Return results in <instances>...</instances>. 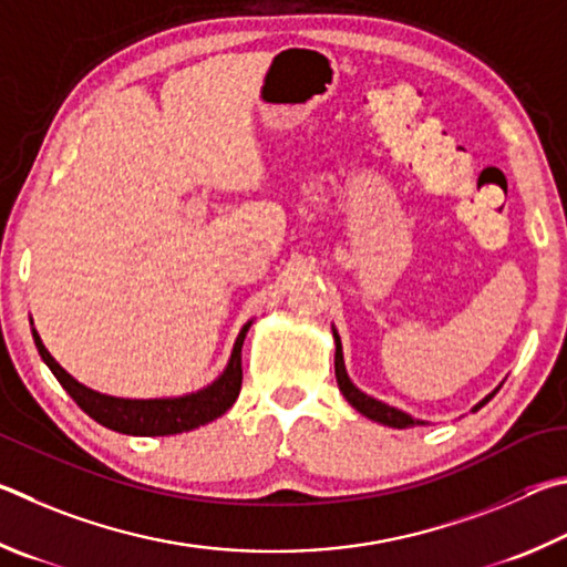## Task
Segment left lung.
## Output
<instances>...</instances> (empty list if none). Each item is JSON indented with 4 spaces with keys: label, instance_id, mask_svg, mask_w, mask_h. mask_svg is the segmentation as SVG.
I'll list each match as a JSON object with an SVG mask.
<instances>
[{
    "label": "left lung",
    "instance_id": "obj_1",
    "mask_svg": "<svg viewBox=\"0 0 567 567\" xmlns=\"http://www.w3.org/2000/svg\"><path fill=\"white\" fill-rule=\"evenodd\" d=\"M333 336H336V381H339V389H341V393L346 395V401H349L355 411L363 413L365 419H371V421H375V423H383V425H391V429H405V425H415V423H419V421H413L409 413H403V411H399V409H391V405L375 401V399H371V395H365L363 391L355 389V385H353L351 379H349V373H346L339 333H333ZM493 395H495V393H491L488 399L475 405V411L483 409V405L488 403V401L493 399Z\"/></svg>",
    "mask_w": 567,
    "mask_h": 567
}]
</instances>
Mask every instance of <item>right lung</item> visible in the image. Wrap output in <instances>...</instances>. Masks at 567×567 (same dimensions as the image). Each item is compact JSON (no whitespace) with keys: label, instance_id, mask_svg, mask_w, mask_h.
Instances as JSON below:
<instances>
[{"label":"right lung","instance_id":"add662e5","mask_svg":"<svg viewBox=\"0 0 567 567\" xmlns=\"http://www.w3.org/2000/svg\"><path fill=\"white\" fill-rule=\"evenodd\" d=\"M246 323L238 339L234 343L231 361H228L226 371L208 385V389L184 395V399H158V401H126V399H112V395L96 393L86 389L79 381H74L62 365H59L52 353L44 349L42 339L34 331V343L42 355L44 363L52 369L56 381L64 385L66 393L76 401L79 409L92 415L96 423L106 425V429L126 433V435H174L184 431H194L198 425L212 423L218 415H224L231 409L234 401L241 391V346L248 331Z\"/></svg>","mask_w":567,"mask_h":567}]
</instances>
